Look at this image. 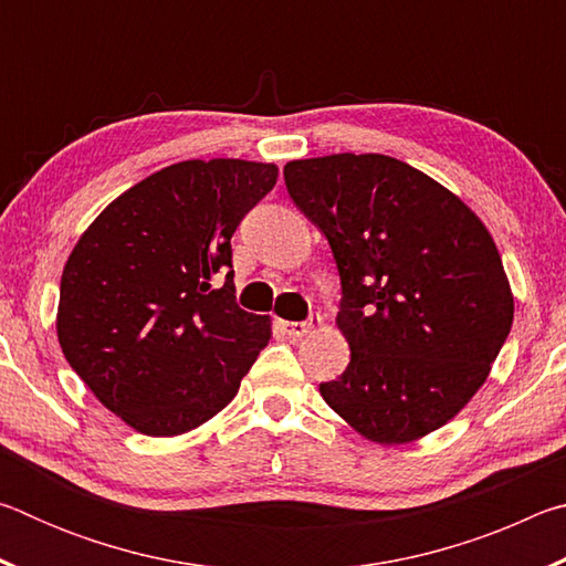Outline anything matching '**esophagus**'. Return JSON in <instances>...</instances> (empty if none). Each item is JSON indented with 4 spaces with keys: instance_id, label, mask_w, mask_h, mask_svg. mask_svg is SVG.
Returning <instances> with one entry per match:
<instances>
[{
    "instance_id": "34e87169",
    "label": "esophagus",
    "mask_w": 566,
    "mask_h": 566,
    "mask_svg": "<svg viewBox=\"0 0 566 566\" xmlns=\"http://www.w3.org/2000/svg\"><path fill=\"white\" fill-rule=\"evenodd\" d=\"M322 319L319 317H312L310 322H282V329L284 334H290L292 339H300L304 334H310L314 327H319Z\"/></svg>"
}]
</instances>
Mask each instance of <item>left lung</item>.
Instances as JSON below:
<instances>
[{
	"instance_id": "obj_1",
	"label": "left lung",
	"mask_w": 566,
	"mask_h": 566,
	"mask_svg": "<svg viewBox=\"0 0 566 566\" xmlns=\"http://www.w3.org/2000/svg\"><path fill=\"white\" fill-rule=\"evenodd\" d=\"M284 185L339 272L337 324L352 357L319 385L324 401L379 444L447 424L484 385L512 329L490 232L462 199L395 157L290 161Z\"/></svg>"
}]
</instances>
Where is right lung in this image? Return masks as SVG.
I'll use <instances>...</instances> for the list:
<instances>
[{
    "mask_svg": "<svg viewBox=\"0 0 566 566\" xmlns=\"http://www.w3.org/2000/svg\"><path fill=\"white\" fill-rule=\"evenodd\" d=\"M274 185V165L179 161L114 199L66 260L64 357L137 432L205 424L270 342V319L237 304L232 234ZM214 273L226 274L219 291Z\"/></svg>",
    "mask_w": 566,
    "mask_h": 566,
    "instance_id": "add662e5",
    "label": "right lung"
}]
</instances>
